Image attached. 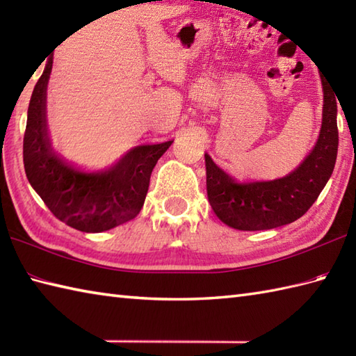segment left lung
<instances>
[{"mask_svg":"<svg viewBox=\"0 0 356 356\" xmlns=\"http://www.w3.org/2000/svg\"><path fill=\"white\" fill-rule=\"evenodd\" d=\"M324 105L318 140L297 170L269 182L238 184L205 154L207 193L223 223L240 231H263L292 223L318 199L338 153L335 92L323 82Z\"/></svg>","mask_w":356,"mask_h":356,"instance_id":"left-lung-1","label":"left lung"}]
</instances>
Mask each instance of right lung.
I'll use <instances>...</instances> for the list:
<instances>
[{
	"instance_id": "1",
	"label": "right lung",
	"mask_w": 356,
	"mask_h": 356,
	"mask_svg": "<svg viewBox=\"0 0 356 356\" xmlns=\"http://www.w3.org/2000/svg\"><path fill=\"white\" fill-rule=\"evenodd\" d=\"M51 65L53 58L30 97L22 143L26 176L51 214L65 225L82 232L108 231L139 214L151 172L172 140L136 147L105 171L76 170L53 151L49 138L45 101Z\"/></svg>"
}]
</instances>
